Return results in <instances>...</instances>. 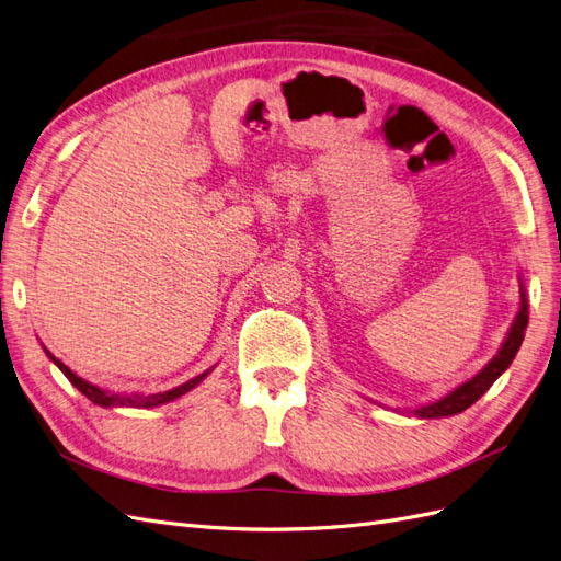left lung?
Masks as SVG:
<instances>
[{
	"mask_svg": "<svg viewBox=\"0 0 561 561\" xmlns=\"http://www.w3.org/2000/svg\"><path fill=\"white\" fill-rule=\"evenodd\" d=\"M526 325H529V297H526V278L522 274L519 276V309H517V313L511 322V330H507L503 344L496 351L494 358H491L478 371V375L470 377L461 386L451 388L449 393H445L443 398H437V400L426 402L421 407H414V410H393V412L404 414V416H416V419H445V416L461 414L463 410H468L470 404L478 402L491 388V383H494L503 375V371L511 367V363L515 360V355L524 342Z\"/></svg>",
	"mask_w": 561,
	"mask_h": 561,
	"instance_id": "obj_1",
	"label": "left lung"
}]
</instances>
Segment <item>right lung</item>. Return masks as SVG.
I'll use <instances>...</instances> for the list:
<instances>
[{
    "label": "right lung",
    "instance_id": "1",
    "mask_svg": "<svg viewBox=\"0 0 561 561\" xmlns=\"http://www.w3.org/2000/svg\"><path fill=\"white\" fill-rule=\"evenodd\" d=\"M42 348H44V353L48 355V360L54 363L62 375L70 379V383L77 388V390H81L83 396H87L93 404H100V407H135V410H149V407H159V404H168V402H173V400H178V398H182L184 393H190L192 388H196L203 379H206L210 371L215 369V365L210 367V369H206L203 371V375H198V377H194V379H190L186 383H180V386H175V388H171V390H163V393H114V390H107V388H100V386H95V383H91V381H87V379H81V377H77L75 371L67 367L62 360H58L54 353H50L44 344H42Z\"/></svg>",
    "mask_w": 561,
    "mask_h": 561
}]
</instances>
